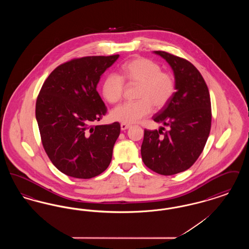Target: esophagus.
<instances>
[{"label":"esophagus","mask_w":249,"mask_h":249,"mask_svg":"<svg viewBox=\"0 0 249 249\" xmlns=\"http://www.w3.org/2000/svg\"><path fill=\"white\" fill-rule=\"evenodd\" d=\"M130 127V124H126V123H121V124H120V128H121V130H127V129H129Z\"/></svg>","instance_id":"1"}]
</instances>
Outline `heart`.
I'll use <instances>...</instances> for the list:
<instances>
[{"instance_id": "b5f03b06", "label": "heart", "mask_w": 249, "mask_h": 249, "mask_svg": "<svg viewBox=\"0 0 249 249\" xmlns=\"http://www.w3.org/2000/svg\"><path fill=\"white\" fill-rule=\"evenodd\" d=\"M125 82L138 85L135 102H127L111 111L115 121L126 124L138 122L149 115L154 107L160 110L170 103L177 90L175 75L162 71L161 66L153 59L136 58L124 63L120 74L108 73L103 83V95L108 103L116 104L125 91Z\"/></svg>"}]
</instances>
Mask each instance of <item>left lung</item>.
Listing matches in <instances>:
<instances>
[{
  "mask_svg": "<svg viewBox=\"0 0 249 249\" xmlns=\"http://www.w3.org/2000/svg\"><path fill=\"white\" fill-rule=\"evenodd\" d=\"M171 65L177 91L153 119L168 127L144 130L141 155L144 165L162 176L188 170L198 160L208 139L211 122L210 94L201 72L189 60L165 51H155Z\"/></svg>",
  "mask_w": 249,
  "mask_h": 249,
  "instance_id": "1",
  "label": "left lung"
}]
</instances>
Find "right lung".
<instances>
[{
	"mask_svg": "<svg viewBox=\"0 0 249 249\" xmlns=\"http://www.w3.org/2000/svg\"><path fill=\"white\" fill-rule=\"evenodd\" d=\"M119 57L71 59L54 69L41 88L36 107L41 141L51 162L66 176L95 178L111 162L120 124H93L107 112L96 87Z\"/></svg>",
	"mask_w": 249,
	"mask_h": 249,
	"instance_id": "add662e5",
	"label": "right lung"
}]
</instances>
